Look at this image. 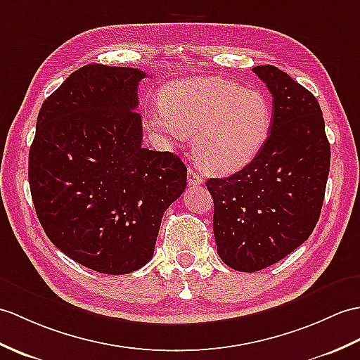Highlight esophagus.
I'll return each mask as SVG.
<instances>
[{
  "mask_svg": "<svg viewBox=\"0 0 360 360\" xmlns=\"http://www.w3.org/2000/svg\"><path fill=\"white\" fill-rule=\"evenodd\" d=\"M187 179H188V186H193V187L200 186V184L204 182V179L200 178V174L196 173L193 169H188V172H187Z\"/></svg>",
  "mask_w": 360,
  "mask_h": 360,
  "instance_id": "1",
  "label": "esophagus"
}]
</instances>
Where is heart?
Wrapping results in <instances>:
<instances>
[{"mask_svg":"<svg viewBox=\"0 0 360 360\" xmlns=\"http://www.w3.org/2000/svg\"><path fill=\"white\" fill-rule=\"evenodd\" d=\"M152 127L173 141L195 135L208 172L231 173L252 162L270 138L271 104L264 94L224 78H190L165 87Z\"/></svg>","mask_w":360,"mask_h":360,"instance_id":"b5f03b06","label":"heart"}]
</instances>
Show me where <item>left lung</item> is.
Instances as JSON below:
<instances>
[{"label": "left lung", "instance_id": "8db88e82", "mask_svg": "<svg viewBox=\"0 0 360 360\" xmlns=\"http://www.w3.org/2000/svg\"><path fill=\"white\" fill-rule=\"evenodd\" d=\"M253 72L273 96L270 138L244 169L205 182L214 204L218 255L230 269L247 273L279 262L311 235L331 158L311 91L274 65Z\"/></svg>", "mask_w": 360, "mask_h": 360}]
</instances>
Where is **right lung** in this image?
I'll return each mask as SVG.
<instances>
[{"instance_id": "right-lung-1", "label": "right lung", "mask_w": 360, "mask_h": 360, "mask_svg": "<svg viewBox=\"0 0 360 360\" xmlns=\"http://www.w3.org/2000/svg\"><path fill=\"white\" fill-rule=\"evenodd\" d=\"M131 67L87 64L39 108L29 184L47 238L73 261L105 274L153 257L164 212L186 190L176 155L142 147Z\"/></svg>"}]
</instances>
